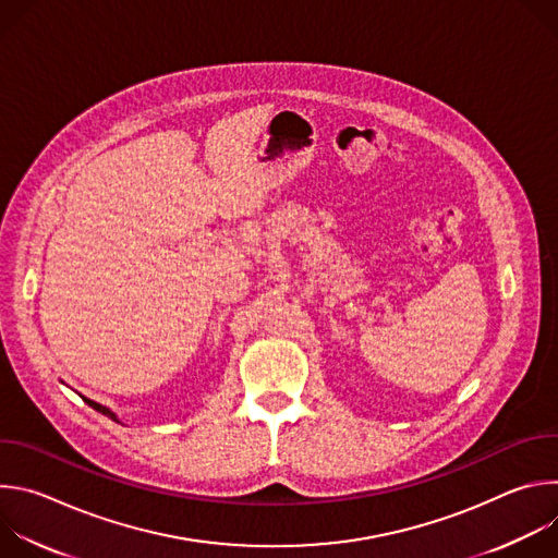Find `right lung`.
<instances>
[{
    "instance_id": "1",
    "label": "right lung",
    "mask_w": 558,
    "mask_h": 558,
    "mask_svg": "<svg viewBox=\"0 0 558 558\" xmlns=\"http://www.w3.org/2000/svg\"><path fill=\"white\" fill-rule=\"evenodd\" d=\"M84 397V395H82ZM84 402L88 404V407H93L95 411H99L101 415H106V417H110V420H114V422H119V417H117V413H112L108 407H104V404H99V402H95V400H88V397H84Z\"/></svg>"
}]
</instances>
